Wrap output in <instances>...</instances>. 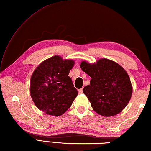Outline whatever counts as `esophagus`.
I'll list each match as a JSON object with an SVG mask.
<instances>
[{
    "instance_id": "34e87169",
    "label": "esophagus",
    "mask_w": 151,
    "mask_h": 151,
    "mask_svg": "<svg viewBox=\"0 0 151 151\" xmlns=\"http://www.w3.org/2000/svg\"><path fill=\"white\" fill-rule=\"evenodd\" d=\"M78 92H79V94H81V93H83V89H78Z\"/></svg>"
}]
</instances>
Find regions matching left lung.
<instances>
[{"label": "left lung", "instance_id": "8db88e82", "mask_svg": "<svg viewBox=\"0 0 151 151\" xmlns=\"http://www.w3.org/2000/svg\"><path fill=\"white\" fill-rule=\"evenodd\" d=\"M81 69L91 79L83 88L94 111L102 116L118 114L128 104L132 95L130 78L123 68L106 58L94 64L83 61Z\"/></svg>", "mask_w": 151, "mask_h": 151}]
</instances>
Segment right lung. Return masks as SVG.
Returning <instances> with one entry per match:
<instances>
[{
    "label": "right lung",
    "instance_id": "obj_1",
    "mask_svg": "<svg viewBox=\"0 0 151 151\" xmlns=\"http://www.w3.org/2000/svg\"><path fill=\"white\" fill-rule=\"evenodd\" d=\"M73 64L72 60L54 56L37 67L31 78L30 93L39 110L59 116L72 106L78 94L68 76Z\"/></svg>",
    "mask_w": 151,
    "mask_h": 151
}]
</instances>
